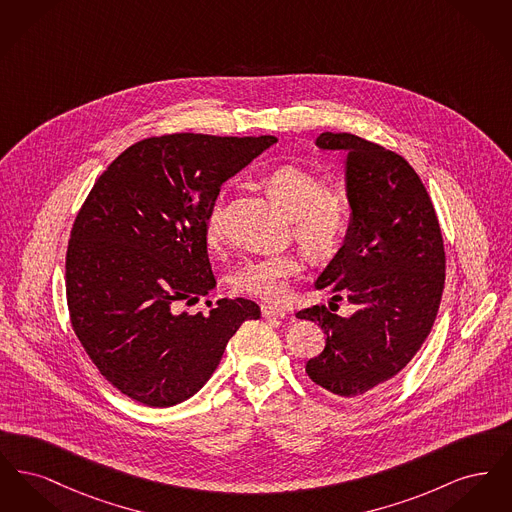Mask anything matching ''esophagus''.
I'll return each instance as SVG.
<instances>
[{
	"instance_id": "obj_1",
	"label": "esophagus",
	"mask_w": 512,
	"mask_h": 512,
	"mask_svg": "<svg viewBox=\"0 0 512 512\" xmlns=\"http://www.w3.org/2000/svg\"><path fill=\"white\" fill-rule=\"evenodd\" d=\"M261 313L265 318H286L288 317V311L286 309H280V307H272V305H263L261 307Z\"/></svg>"
}]
</instances>
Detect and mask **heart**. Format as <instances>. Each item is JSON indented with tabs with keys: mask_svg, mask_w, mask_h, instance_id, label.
Segmentation results:
<instances>
[{
	"mask_svg": "<svg viewBox=\"0 0 512 512\" xmlns=\"http://www.w3.org/2000/svg\"><path fill=\"white\" fill-rule=\"evenodd\" d=\"M265 186L270 197L293 219L297 240L313 257L332 255L349 226V199L338 188H324L320 176L297 165H282L268 172ZM209 244L222 236V205L215 201L205 219ZM303 270V259L292 253L249 257L234 272V286L268 303L290 299V280Z\"/></svg>",
	"mask_w": 512,
	"mask_h": 512,
	"instance_id": "heart-1",
	"label": "heart"
}]
</instances>
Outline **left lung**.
Segmentation results:
<instances>
[{"label": "left lung", "mask_w": 512, "mask_h": 512, "mask_svg": "<svg viewBox=\"0 0 512 512\" xmlns=\"http://www.w3.org/2000/svg\"><path fill=\"white\" fill-rule=\"evenodd\" d=\"M317 147L345 151L349 226L317 290L357 307L340 317L313 305L295 317L318 322L324 351L305 370L338 397H359L411 363L438 315L445 251L430 195L397 153L355 134L322 132Z\"/></svg>", "instance_id": "obj_1"}]
</instances>
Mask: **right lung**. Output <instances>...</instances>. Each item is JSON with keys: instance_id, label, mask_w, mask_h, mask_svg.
I'll use <instances>...</instances> for the list:
<instances>
[{"instance_id": "obj_1", "label": "right lung", "mask_w": 512, "mask_h": 512, "mask_svg": "<svg viewBox=\"0 0 512 512\" xmlns=\"http://www.w3.org/2000/svg\"><path fill=\"white\" fill-rule=\"evenodd\" d=\"M276 144L274 136L169 134L124 149L76 215L67 249L74 334L99 372L149 407L205 386L257 303L219 299L180 313L217 286L205 219L220 186Z\"/></svg>"}]
</instances>
